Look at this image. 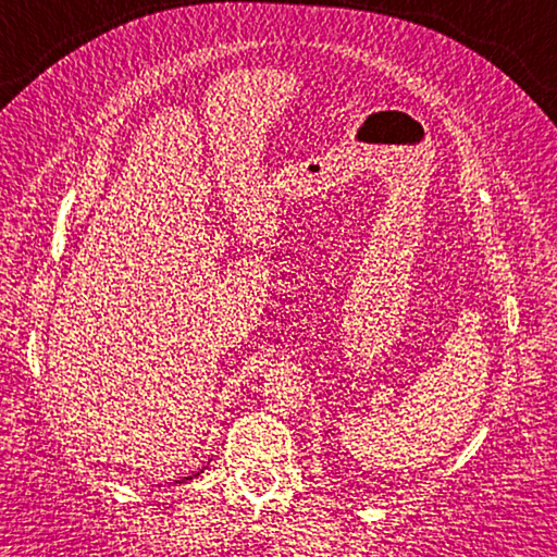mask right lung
<instances>
[{"label":"right lung","instance_id":"1","mask_svg":"<svg viewBox=\"0 0 557 557\" xmlns=\"http://www.w3.org/2000/svg\"><path fill=\"white\" fill-rule=\"evenodd\" d=\"M188 479H191V476H188Z\"/></svg>","mask_w":557,"mask_h":557}]
</instances>
